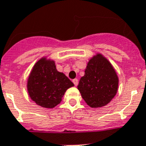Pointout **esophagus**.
<instances>
[{"label":"esophagus","mask_w":146,"mask_h":146,"mask_svg":"<svg viewBox=\"0 0 146 146\" xmlns=\"http://www.w3.org/2000/svg\"><path fill=\"white\" fill-rule=\"evenodd\" d=\"M73 84H74V85L76 86V85H78V83H79V81H78V79H73Z\"/></svg>","instance_id":"34e87169"}]
</instances>
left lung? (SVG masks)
Wrapping results in <instances>:
<instances>
[{
	"label": "left lung",
	"instance_id": "1",
	"mask_svg": "<svg viewBox=\"0 0 146 146\" xmlns=\"http://www.w3.org/2000/svg\"><path fill=\"white\" fill-rule=\"evenodd\" d=\"M118 83V76L112 64L103 54L97 53L89 59L77 88L90 107L100 108L114 98Z\"/></svg>",
	"mask_w": 146,
	"mask_h": 146
}]
</instances>
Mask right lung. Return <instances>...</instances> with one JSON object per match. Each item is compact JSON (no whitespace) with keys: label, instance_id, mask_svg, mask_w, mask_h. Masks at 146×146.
Returning <instances> with one entry per match:
<instances>
[{"label":"right lung","instance_id":"obj_1","mask_svg":"<svg viewBox=\"0 0 146 146\" xmlns=\"http://www.w3.org/2000/svg\"><path fill=\"white\" fill-rule=\"evenodd\" d=\"M74 84L58 71L54 60L42 57L32 67L27 80L29 97L38 106L52 109L58 105L68 88Z\"/></svg>","mask_w":146,"mask_h":146}]
</instances>
